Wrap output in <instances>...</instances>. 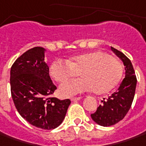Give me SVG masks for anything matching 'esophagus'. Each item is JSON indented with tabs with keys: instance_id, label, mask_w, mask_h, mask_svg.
<instances>
[{
	"instance_id": "esophagus-1",
	"label": "esophagus",
	"mask_w": 146,
	"mask_h": 146,
	"mask_svg": "<svg viewBox=\"0 0 146 146\" xmlns=\"http://www.w3.org/2000/svg\"><path fill=\"white\" fill-rule=\"evenodd\" d=\"M82 99V97H76V98H71V101H78Z\"/></svg>"
}]
</instances>
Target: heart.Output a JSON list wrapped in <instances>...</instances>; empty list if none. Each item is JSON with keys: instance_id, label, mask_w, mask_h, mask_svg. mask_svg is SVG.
<instances>
[{"instance_id": "heart-1", "label": "heart", "mask_w": 146, "mask_h": 146, "mask_svg": "<svg viewBox=\"0 0 146 146\" xmlns=\"http://www.w3.org/2000/svg\"><path fill=\"white\" fill-rule=\"evenodd\" d=\"M78 72L81 78L60 87L61 96L69 97L91 89L95 94L108 92L119 82L123 66L116 58L102 51L75 55L67 60H56L50 66L51 77L59 83L66 82Z\"/></svg>"}]
</instances>
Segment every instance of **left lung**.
Here are the masks:
<instances>
[{
  "label": "left lung",
  "mask_w": 146,
  "mask_h": 146,
  "mask_svg": "<svg viewBox=\"0 0 146 146\" xmlns=\"http://www.w3.org/2000/svg\"><path fill=\"white\" fill-rule=\"evenodd\" d=\"M111 48L123 61L125 78L118 90L107 99L103 98L102 105H99L97 111L90 115L95 123L103 127L114 125L123 119L131 108L137 86V78L131 60L117 49Z\"/></svg>",
  "instance_id": "left-lung-1"
}]
</instances>
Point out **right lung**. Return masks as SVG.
<instances>
[{"label": "right lung", "instance_id": "obj_1", "mask_svg": "<svg viewBox=\"0 0 146 146\" xmlns=\"http://www.w3.org/2000/svg\"><path fill=\"white\" fill-rule=\"evenodd\" d=\"M45 52L35 47L18 57L10 69V86L21 116L35 127L50 130L63 122L71 101L51 97L56 86L49 76Z\"/></svg>", "mask_w": 146, "mask_h": 146}]
</instances>
